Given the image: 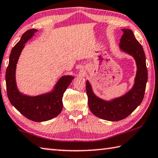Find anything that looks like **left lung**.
<instances>
[{"mask_svg": "<svg viewBox=\"0 0 158 158\" xmlns=\"http://www.w3.org/2000/svg\"><path fill=\"white\" fill-rule=\"evenodd\" d=\"M122 30L124 34L120 39V49L131 55L136 61L137 73L133 87L124 95L105 101L94 94L90 83L86 81L88 107L90 111L99 118L111 122L126 118L141 104L148 80L146 56L142 45L135 39L133 31L128 29Z\"/></svg>", "mask_w": 158, "mask_h": 158, "instance_id": "8db88e82", "label": "left lung"}]
</instances>
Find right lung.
Segmentation results:
<instances>
[{"label": "right lung", "mask_w": 158, "mask_h": 158, "mask_svg": "<svg viewBox=\"0 0 158 158\" xmlns=\"http://www.w3.org/2000/svg\"><path fill=\"white\" fill-rule=\"evenodd\" d=\"M37 30H27L11 52L9 64L6 70L5 81L7 97L13 105L23 115L34 122H45L56 117L63 108L62 98L64 92L74 77L63 76L57 81L54 90L38 96H27L20 93L16 83V68L20 54L25 43L33 36Z\"/></svg>", "instance_id": "obj_1"}]
</instances>
